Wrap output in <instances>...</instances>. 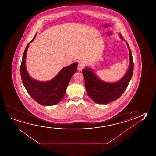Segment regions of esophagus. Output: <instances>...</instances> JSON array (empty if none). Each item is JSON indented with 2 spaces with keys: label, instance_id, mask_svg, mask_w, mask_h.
I'll return each mask as SVG.
<instances>
[{
  "label": "esophagus",
  "instance_id": "obj_1",
  "mask_svg": "<svg viewBox=\"0 0 156 156\" xmlns=\"http://www.w3.org/2000/svg\"><path fill=\"white\" fill-rule=\"evenodd\" d=\"M83 67H84V65L82 64V62H79L78 65V70L79 71H80L83 69Z\"/></svg>",
  "mask_w": 156,
  "mask_h": 156
}]
</instances>
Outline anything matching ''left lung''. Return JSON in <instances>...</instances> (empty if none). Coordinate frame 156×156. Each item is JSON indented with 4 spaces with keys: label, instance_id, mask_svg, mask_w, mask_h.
<instances>
[{
    "label": "left lung",
    "instance_id": "8db88e82",
    "mask_svg": "<svg viewBox=\"0 0 156 156\" xmlns=\"http://www.w3.org/2000/svg\"><path fill=\"white\" fill-rule=\"evenodd\" d=\"M122 40L125 41L119 34ZM129 54V66L124 76L118 82H106L99 78L94 71L86 67L82 70L85 80V87L89 97L99 104H105L117 100L124 92L132 78L133 62L132 53L127 42Z\"/></svg>",
    "mask_w": 156,
    "mask_h": 156
}]
</instances>
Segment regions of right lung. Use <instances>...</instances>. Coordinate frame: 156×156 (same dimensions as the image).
Here are the masks:
<instances>
[{"label":"right lung","instance_id":"1","mask_svg":"<svg viewBox=\"0 0 156 156\" xmlns=\"http://www.w3.org/2000/svg\"><path fill=\"white\" fill-rule=\"evenodd\" d=\"M24 51L20 66V75L23 84L27 92L34 101L44 106H52L59 103L65 96L68 84L73 75L77 72L78 62H74L63 67L55 77L46 82H41L32 78L29 75L26 67L27 48L30 43Z\"/></svg>","mask_w":156,"mask_h":156}]
</instances>
